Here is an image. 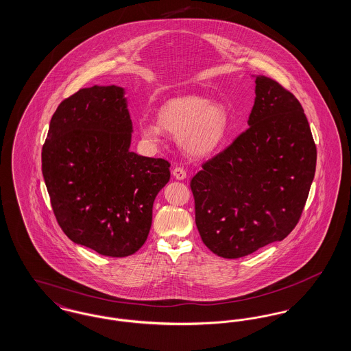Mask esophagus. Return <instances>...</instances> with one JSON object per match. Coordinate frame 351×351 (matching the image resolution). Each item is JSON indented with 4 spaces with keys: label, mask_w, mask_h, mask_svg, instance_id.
Segmentation results:
<instances>
[{
    "label": "esophagus",
    "mask_w": 351,
    "mask_h": 351,
    "mask_svg": "<svg viewBox=\"0 0 351 351\" xmlns=\"http://www.w3.org/2000/svg\"><path fill=\"white\" fill-rule=\"evenodd\" d=\"M172 175L175 176V179L178 180H184L186 178V172L183 167H175L172 169Z\"/></svg>",
    "instance_id": "esophagus-1"
}]
</instances>
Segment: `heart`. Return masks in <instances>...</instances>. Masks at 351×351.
<instances>
[{
  "instance_id": "1",
  "label": "heart",
  "mask_w": 351,
  "mask_h": 351,
  "mask_svg": "<svg viewBox=\"0 0 351 351\" xmlns=\"http://www.w3.org/2000/svg\"><path fill=\"white\" fill-rule=\"evenodd\" d=\"M230 118L221 104L199 96L169 100L160 108L158 122L142 119L139 132L145 141L158 143L163 132L180 136V145L192 156H206L217 150L225 141Z\"/></svg>"
}]
</instances>
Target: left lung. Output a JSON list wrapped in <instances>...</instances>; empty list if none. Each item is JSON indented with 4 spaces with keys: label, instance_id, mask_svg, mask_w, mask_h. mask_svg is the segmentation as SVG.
<instances>
[{
    "label": "left lung",
    "instance_id": "obj_1",
    "mask_svg": "<svg viewBox=\"0 0 351 351\" xmlns=\"http://www.w3.org/2000/svg\"><path fill=\"white\" fill-rule=\"evenodd\" d=\"M255 95L249 129L191 180L201 239L226 259L291 233L316 171L317 150L299 100L262 75L255 77Z\"/></svg>",
    "mask_w": 351,
    "mask_h": 351
}]
</instances>
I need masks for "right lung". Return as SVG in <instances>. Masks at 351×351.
<instances>
[{"mask_svg":"<svg viewBox=\"0 0 351 351\" xmlns=\"http://www.w3.org/2000/svg\"><path fill=\"white\" fill-rule=\"evenodd\" d=\"M121 86L83 88L62 101L42 149L51 206L68 238L122 258L147 239L169 163L129 150L133 125Z\"/></svg>","mask_w":351,"mask_h":351,"instance_id":"right-lung-1","label":"right lung"}]
</instances>
